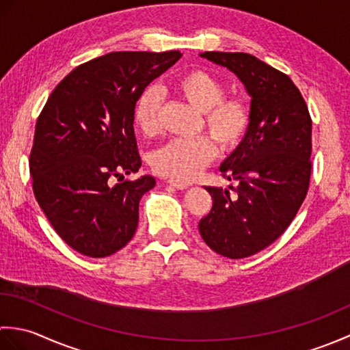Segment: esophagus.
I'll return each instance as SVG.
<instances>
[{
	"mask_svg": "<svg viewBox=\"0 0 350 350\" xmlns=\"http://www.w3.org/2000/svg\"><path fill=\"white\" fill-rule=\"evenodd\" d=\"M170 185H171V187H173V188H176V189H187L188 187H189V183H183V182H176V180H170L168 182Z\"/></svg>",
	"mask_w": 350,
	"mask_h": 350,
	"instance_id": "obj_1",
	"label": "esophagus"
}]
</instances>
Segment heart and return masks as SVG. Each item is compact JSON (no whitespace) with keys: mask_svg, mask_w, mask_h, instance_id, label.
Returning <instances> with one entry per match:
<instances>
[{"mask_svg":"<svg viewBox=\"0 0 350 350\" xmlns=\"http://www.w3.org/2000/svg\"><path fill=\"white\" fill-rule=\"evenodd\" d=\"M173 88L182 98L203 113V124L219 150L230 152L247 135L251 114L247 102L241 98H226V85L212 73L192 69L177 77ZM161 93L154 88L139 96L133 120L147 137L159 131ZM217 154L207 137L192 139H173L152 154V167L156 173L176 182H191L209 165Z\"/></svg>","mask_w":350,"mask_h":350,"instance_id":"1","label":"heart"}]
</instances>
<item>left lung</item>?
Listing matches in <instances>:
<instances>
[{
	"label": "left lung",
	"instance_id": "8db88e82",
	"mask_svg": "<svg viewBox=\"0 0 350 350\" xmlns=\"http://www.w3.org/2000/svg\"><path fill=\"white\" fill-rule=\"evenodd\" d=\"M227 68L251 98L242 143L221 163L234 196L207 187L212 209L198 230L209 248L228 258L250 257L277 241L307 196L311 173V118L292 79L245 52H203ZM233 189L232 185L228 187Z\"/></svg>",
	"mask_w": 350,
	"mask_h": 350
}]
</instances>
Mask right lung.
<instances>
[{
	"instance_id": "right-lung-1",
	"label": "right lung",
	"mask_w": 350,
	"mask_h": 350,
	"mask_svg": "<svg viewBox=\"0 0 350 350\" xmlns=\"http://www.w3.org/2000/svg\"><path fill=\"white\" fill-rule=\"evenodd\" d=\"M180 57L120 51L94 58L54 88L37 118L29 154L34 196L79 254L111 256L135 234L139 200L156 180L150 174L123 180L141 167L133 109L144 88Z\"/></svg>"
}]
</instances>
